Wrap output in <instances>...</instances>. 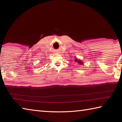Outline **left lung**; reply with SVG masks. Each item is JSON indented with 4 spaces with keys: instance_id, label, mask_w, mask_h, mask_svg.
I'll return each mask as SVG.
<instances>
[{
    "instance_id": "obj_1",
    "label": "left lung",
    "mask_w": 122,
    "mask_h": 122,
    "mask_svg": "<svg viewBox=\"0 0 122 122\" xmlns=\"http://www.w3.org/2000/svg\"><path fill=\"white\" fill-rule=\"evenodd\" d=\"M75 62H78V63H79V64H81V65H82V64H83V62H82V61H80V60H77V59H76V58L75 59Z\"/></svg>"
}]
</instances>
